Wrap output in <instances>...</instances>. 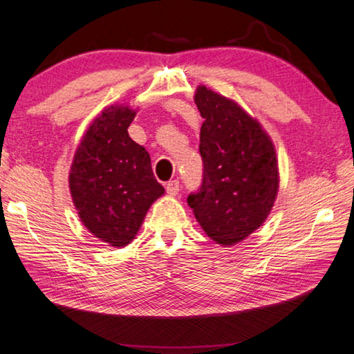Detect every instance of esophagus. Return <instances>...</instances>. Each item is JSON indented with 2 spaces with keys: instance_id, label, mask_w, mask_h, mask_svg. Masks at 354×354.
I'll use <instances>...</instances> for the list:
<instances>
[{
  "instance_id": "esophagus-1",
  "label": "esophagus",
  "mask_w": 354,
  "mask_h": 354,
  "mask_svg": "<svg viewBox=\"0 0 354 354\" xmlns=\"http://www.w3.org/2000/svg\"><path fill=\"white\" fill-rule=\"evenodd\" d=\"M178 191H180V183H178V180H171L166 183V193L169 196H176Z\"/></svg>"
}]
</instances>
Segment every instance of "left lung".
I'll return each mask as SVG.
<instances>
[{
    "instance_id": "left-lung-1",
    "label": "left lung",
    "mask_w": 354,
    "mask_h": 354,
    "mask_svg": "<svg viewBox=\"0 0 354 354\" xmlns=\"http://www.w3.org/2000/svg\"><path fill=\"white\" fill-rule=\"evenodd\" d=\"M194 102L203 118V180L188 205L208 238L234 245L258 230L274 207L280 187L277 151L259 121L233 99L199 85Z\"/></svg>"
}]
</instances>
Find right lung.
<instances>
[{
    "label": "right lung",
    "instance_id": "add662e5",
    "mask_svg": "<svg viewBox=\"0 0 354 354\" xmlns=\"http://www.w3.org/2000/svg\"><path fill=\"white\" fill-rule=\"evenodd\" d=\"M135 115L126 104L105 107L80 140L68 176L80 222L118 249L132 243L149 208L165 194L149 152L129 136Z\"/></svg>",
    "mask_w": 354,
    "mask_h": 354
}]
</instances>
